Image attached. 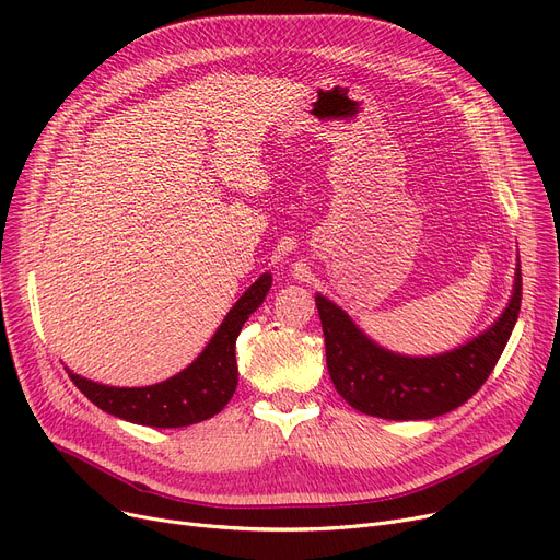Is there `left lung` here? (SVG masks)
I'll return each instance as SVG.
<instances>
[{
    "instance_id": "8db88e82",
    "label": "left lung",
    "mask_w": 560,
    "mask_h": 560,
    "mask_svg": "<svg viewBox=\"0 0 560 560\" xmlns=\"http://www.w3.org/2000/svg\"><path fill=\"white\" fill-rule=\"evenodd\" d=\"M520 304L522 267L517 265L513 298L488 331L444 354L402 357L373 343L343 308L315 295L336 392L363 415L388 421L434 419L465 405L494 371L517 323Z\"/></svg>"
}]
</instances>
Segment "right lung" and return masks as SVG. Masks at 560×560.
Masks as SVG:
<instances>
[{
	"label": "right lung",
	"mask_w": 560,
	"mask_h": 560,
	"mask_svg": "<svg viewBox=\"0 0 560 560\" xmlns=\"http://www.w3.org/2000/svg\"><path fill=\"white\" fill-rule=\"evenodd\" d=\"M272 275L256 283L226 313L206 350L185 371L153 386H105L68 371L80 392L107 415L151 428H183L206 421L226 407L237 386L235 340L249 315L262 304Z\"/></svg>",
	"instance_id": "obj_1"
}]
</instances>
